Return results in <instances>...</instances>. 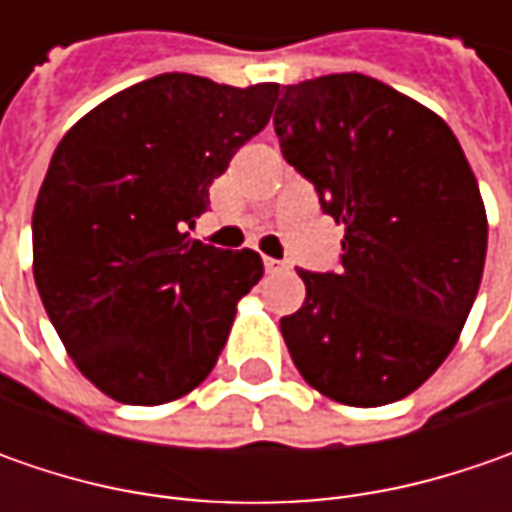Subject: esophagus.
Returning <instances> with one entry per match:
<instances>
[{
	"instance_id": "obj_1",
	"label": "esophagus",
	"mask_w": 512,
	"mask_h": 512,
	"mask_svg": "<svg viewBox=\"0 0 512 512\" xmlns=\"http://www.w3.org/2000/svg\"><path fill=\"white\" fill-rule=\"evenodd\" d=\"M282 262H276V259H270V256H265V270L267 273H273V270H282Z\"/></svg>"
}]
</instances>
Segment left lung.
Masks as SVG:
<instances>
[{
	"instance_id": "left-lung-1",
	"label": "left lung",
	"mask_w": 512,
	"mask_h": 512,
	"mask_svg": "<svg viewBox=\"0 0 512 512\" xmlns=\"http://www.w3.org/2000/svg\"><path fill=\"white\" fill-rule=\"evenodd\" d=\"M285 159L344 227L342 270L307 273L279 327L310 387L350 407L399 402L456 347L482 285L487 213L439 113L364 73L287 85Z\"/></svg>"
}]
</instances>
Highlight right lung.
I'll return each instance as SVG.
<instances>
[{
	"label": "right lung",
	"instance_id": "obj_1",
	"mask_svg": "<svg viewBox=\"0 0 512 512\" xmlns=\"http://www.w3.org/2000/svg\"><path fill=\"white\" fill-rule=\"evenodd\" d=\"M276 99V82L162 73L96 105L53 150L33 207V279L73 364L110 399L176 402L219 362L265 267L185 227Z\"/></svg>",
	"mask_w": 512,
	"mask_h": 512
}]
</instances>
